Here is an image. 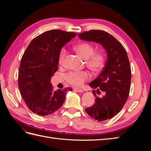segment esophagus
Here are the masks:
<instances>
[{
    "instance_id": "1",
    "label": "esophagus",
    "mask_w": 151,
    "mask_h": 151,
    "mask_svg": "<svg viewBox=\"0 0 151 151\" xmlns=\"http://www.w3.org/2000/svg\"><path fill=\"white\" fill-rule=\"evenodd\" d=\"M74 90H75L77 92H79V93H83V91L81 90V88H76L74 89Z\"/></svg>"
}]
</instances>
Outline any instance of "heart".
Wrapping results in <instances>:
<instances>
[{
	"instance_id": "b5f03b06",
	"label": "heart",
	"mask_w": 151,
	"mask_h": 151,
	"mask_svg": "<svg viewBox=\"0 0 151 151\" xmlns=\"http://www.w3.org/2000/svg\"><path fill=\"white\" fill-rule=\"evenodd\" d=\"M75 52L81 57L85 60L86 66L93 72H98L101 70L105 63V57L101 52L94 53V47L93 45L88 43H82L74 47ZM67 54V51L65 48H62L59 54L58 61L61 65ZM90 75L86 71H71L65 76L66 81L70 84L76 86L83 85L87 81Z\"/></svg>"
}]
</instances>
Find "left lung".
<instances>
[{
  "label": "left lung",
  "mask_w": 151,
  "mask_h": 151,
  "mask_svg": "<svg viewBox=\"0 0 151 151\" xmlns=\"http://www.w3.org/2000/svg\"><path fill=\"white\" fill-rule=\"evenodd\" d=\"M81 40L101 45L106 50L107 59L105 66L99 76L89 85L96 89V96L92 106L85 109L91 118L98 121L111 119L124 106L129 96L131 71L127 52L123 46L109 33L103 30H92L77 34Z\"/></svg>",
  "instance_id": "left-lung-1"
}]
</instances>
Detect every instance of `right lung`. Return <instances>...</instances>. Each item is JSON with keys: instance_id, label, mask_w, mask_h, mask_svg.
Masks as SVG:
<instances>
[{"instance_id": "obj_1", "label": "right lung", "mask_w": 151, "mask_h": 151, "mask_svg": "<svg viewBox=\"0 0 151 151\" xmlns=\"http://www.w3.org/2000/svg\"><path fill=\"white\" fill-rule=\"evenodd\" d=\"M76 36L73 32L52 30L37 36L28 46L20 61L18 83L29 109L40 116L57 111L64 103L66 91L53 90L51 78L58 70L60 50Z\"/></svg>"}]
</instances>
